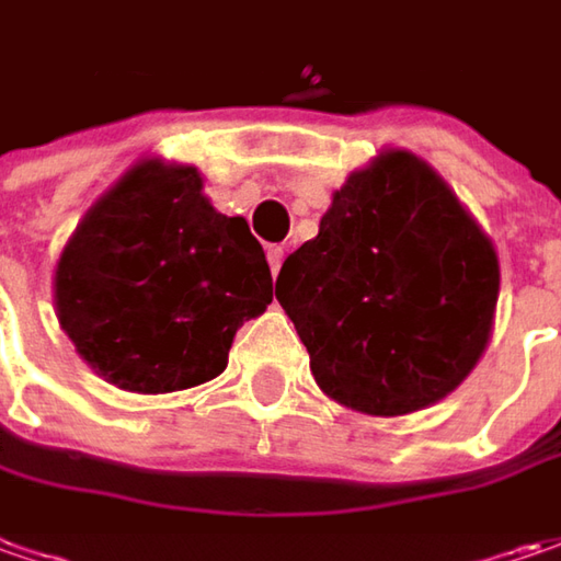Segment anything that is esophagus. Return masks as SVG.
<instances>
[{
    "mask_svg": "<svg viewBox=\"0 0 561 561\" xmlns=\"http://www.w3.org/2000/svg\"><path fill=\"white\" fill-rule=\"evenodd\" d=\"M266 261H270L273 276H279L282 261H285V248H282V244H270V248H266Z\"/></svg>",
    "mask_w": 561,
    "mask_h": 561,
    "instance_id": "obj_1",
    "label": "esophagus"
}]
</instances>
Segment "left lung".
Returning <instances> with one entry per match:
<instances>
[{
	"label": "left lung",
	"instance_id": "obj_1",
	"mask_svg": "<svg viewBox=\"0 0 561 561\" xmlns=\"http://www.w3.org/2000/svg\"><path fill=\"white\" fill-rule=\"evenodd\" d=\"M496 295L491 239L400 148L347 176L317 239L276 279L319 388L369 415L415 413L450 394L488 347Z\"/></svg>",
	"mask_w": 561,
	"mask_h": 561
}]
</instances>
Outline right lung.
I'll return each instance as SVG.
<instances>
[{
  "label": "right lung",
  "instance_id": "obj_1",
  "mask_svg": "<svg viewBox=\"0 0 561 561\" xmlns=\"http://www.w3.org/2000/svg\"><path fill=\"white\" fill-rule=\"evenodd\" d=\"M273 300L261 242L202 195L195 167L142 161L89 207L55 266V310L77 354L136 394L226 369L244 319Z\"/></svg>",
  "mask_w": 561,
  "mask_h": 561
}]
</instances>
